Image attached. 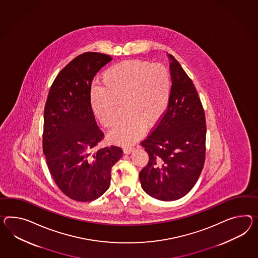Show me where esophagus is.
<instances>
[{"mask_svg":"<svg viewBox=\"0 0 258 258\" xmlns=\"http://www.w3.org/2000/svg\"><path fill=\"white\" fill-rule=\"evenodd\" d=\"M133 151H134V148H133V147H125V148L123 149V153L130 154Z\"/></svg>","mask_w":258,"mask_h":258,"instance_id":"34e87169","label":"esophagus"}]
</instances>
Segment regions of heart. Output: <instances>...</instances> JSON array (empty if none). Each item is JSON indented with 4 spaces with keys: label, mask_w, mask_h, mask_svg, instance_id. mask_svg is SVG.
I'll return each mask as SVG.
<instances>
[{
    "label": "heart",
    "mask_w": 258,
    "mask_h": 258,
    "mask_svg": "<svg viewBox=\"0 0 258 258\" xmlns=\"http://www.w3.org/2000/svg\"><path fill=\"white\" fill-rule=\"evenodd\" d=\"M103 86L93 87L91 106L105 128H111L123 108L125 117L108 134V139L131 145L145 133L146 126L157 125L171 97V74L160 63L132 59L116 63L102 75Z\"/></svg>",
    "instance_id": "b5f03b06"
}]
</instances>
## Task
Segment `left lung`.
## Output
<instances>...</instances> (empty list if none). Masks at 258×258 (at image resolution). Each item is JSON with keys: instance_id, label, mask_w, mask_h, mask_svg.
Wrapping results in <instances>:
<instances>
[{"instance_id": "obj_1", "label": "left lung", "mask_w": 258, "mask_h": 258, "mask_svg": "<svg viewBox=\"0 0 258 258\" xmlns=\"http://www.w3.org/2000/svg\"><path fill=\"white\" fill-rule=\"evenodd\" d=\"M171 97L163 119L141 142L149 154L139 173L141 187L152 198L173 201L197 183L206 154L205 112L197 89L172 55Z\"/></svg>"}]
</instances>
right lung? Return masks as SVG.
<instances>
[{
  "label": "right lung",
  "mask_w": 258,
  "mask_h": 258,
  "mask_svg": "<svg viewBox=\"0 0 258 258\" xmlns=\"http://www.w3.org/2000/svg\"><path fill=\"white\" fill-rule=\"evenodd\" d=\"M112 58L85 52L56 77L44 110L43 152L59 190L76 201L100 198L109 188L111 167L122 156L117 146L93 149L104 138L91 106L93 78Z\"/></svg>",
  "instance_id": "obj_1"
}]
</instances>
